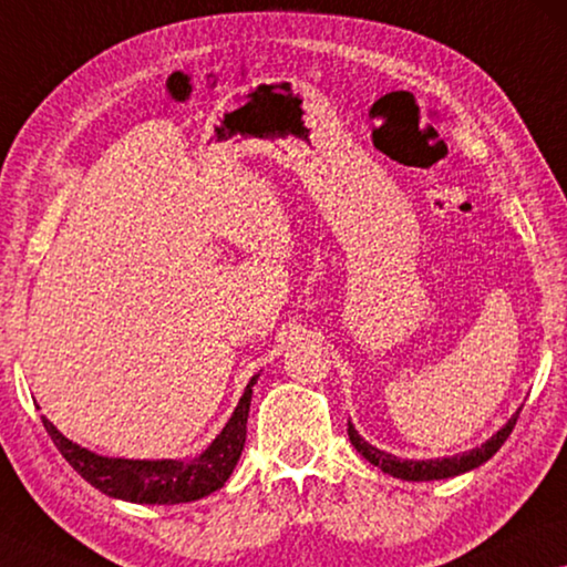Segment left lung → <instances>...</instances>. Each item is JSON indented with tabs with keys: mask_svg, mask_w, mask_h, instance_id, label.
Returning a JSON list of instances; mask_svg holds the SVG:
<instances>
[{
	"mask_svg": "<svg viewBox=\"0 0 567 567\" xmlns=\"http://www.w3.org/2000/svg\"><path fill=\"white\" fill-rule=\"evenodd\" d=\"M522 411V408H519ZM519 411L509 417V423L504 425L502 431H496L489 441L482 443L478 449L466 451L461 456H451V458H429V461H403L398 456H390L385 451L370 446L368 441L360 439V433L354 431L352 423H347V435H350L352 446L357 449V454H362L364 458L370 461L372 466H380L382 472L398 478H405V482H433V478H449V476H458L464 472H472V468L482 466L484 461H489L496 451L502 449V443L509 439L512 429H515Z\"/></svg>",
	"mask_w": 567,
	"mask_h": 567,
	"instance_id": "8db88e82",
	"label": "left lung"
}]
</instances>
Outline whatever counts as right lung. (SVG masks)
Instances as JSON below:
<instances>
[{"label": "right lung", "mask_w": 567, "mask_h": 567, "mask_svg": "<svg viewBox=\"0 0 567 567\" xmlns=\"http://www.w3.org/2000/svg\"><path fill=\"white\" fill-rule=\"evenodd\" d=\"M256 380L258 374L248 382L238 408L225 423L220 435L210 443V449L193 461L106 458L68 441L48 417H42V425H45L52 443L68 464L99 492L136 504L195 502L220 489L238 464L243 443H246V423Z\"/></svg>", "instance_id": "1"}]
</instances>
